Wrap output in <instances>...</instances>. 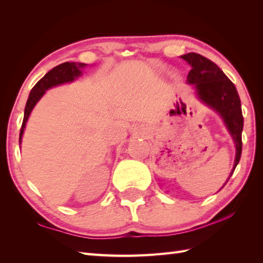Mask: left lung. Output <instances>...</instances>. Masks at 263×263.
Here are the masks:
<instances>
[{
	"label": "left lung",
	"instance_id": "1",
	"mask_svg": "<svg viewBox=\"0 0 263 263\" xmlns=\"http://www.w3.org/2000/svg\"><path fill=\"white\" fill-rule=\"evenodd\" d=\"M181 58L188 62L191 66L188 74V83L195 86L197 96L202 102L220 115L235 142V162L227 179L229 181L237 163L240 162L242 154L243 115L236 87L214 62L200 54L189 52L181 56Z\"/></svg>",
	"mask_w": 263,
	"mask_h": 263
}]
</instances>
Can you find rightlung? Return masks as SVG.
Segmentation results:
<instances>
[{
    "label": "right lung",
    "mask_w": 263,
    "mask_h": 263,
    "mask_svg": "<svg viewBox=\"0 0 263 263\" xmlns=\"http://www.w3.org/2000/svg\"><path fill=\"white\" fill-rule=\"evenodd\" d=\"M85 66L86 64L84 63H68V62L63 63L61 65L50 69V71L46 74L43 79H40L36 83V85L32 87L25 108V117H23L22 126L20 129V139H19L20 144H21L22 135H23V130H25L26 128V122L29 118V116H30L33 107L36 106V103L40 100V98L45 95L46 90L63 83L73 82L75 79L79 78L80 75L82 74V71H81V69Z\"/></svg>",
    "instance_id": "obj_1"
}]
</instances>
